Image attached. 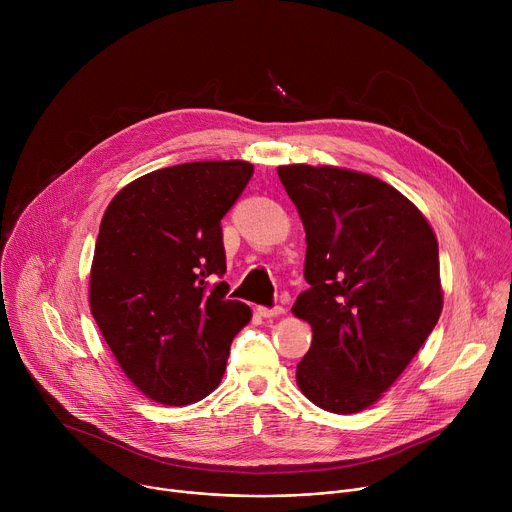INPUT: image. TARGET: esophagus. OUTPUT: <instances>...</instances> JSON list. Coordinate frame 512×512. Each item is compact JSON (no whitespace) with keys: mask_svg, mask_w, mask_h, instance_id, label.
Masks as SVG:
<instances>
[{"mask_svg":"<svg viewBox=\"0 0 512 512\" xmlns=\"http://www.w3.org/2000/svg\"><path fill=\"white\" fill-rule=\"evenodd\" d=\"M257 312H259V316H263V318H277V316L283 314V308H281V306H275V308H257Z\"/></svg>","mask_w":512,"mask_h":512,"instance_id":"obj_1","label":"esophagus"}]
</instances>
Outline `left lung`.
I'll return each mask as SVG.
<instances>
[{
	"label": "left lung",
	"instance_id": "8db88e82",
	"mask_svg": "<svg viewBox=\"0 0 512 512\" xmlns=\"http://www.w3.org/2000/svg\"><path fill=\"white\" fill-rule=\"evenodd\" d=\"M306 231L310 289L291 308L312 326L296 369L320 409L377 403L407 369L444 308L440 251L423 212L391 184L346 168H277Z\"/></svg>",
	"mask_w": 512,
	"mask_h": 512
}]
</instances>
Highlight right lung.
I'll return each mask as SVG.
<instances>
[{
  "label": "right lung",
  "instance_id": "right-lung-1",
  "mask_svg": "<svg viewBox=\"0 0 512 512\" xmlns=\"http://www.w3.org/2000/svg\"><path fill=\"white\" fill-rule=\"evenodd\" d=\"M253 176L243 160L190 162L121 188L99 227L91 314L125 377L156 403L180 407L221 383L251 308L225 300L221 218Z\"/></svg>",
  "mask_w": 512,
  "mask_h": 512
}]
</instances>
